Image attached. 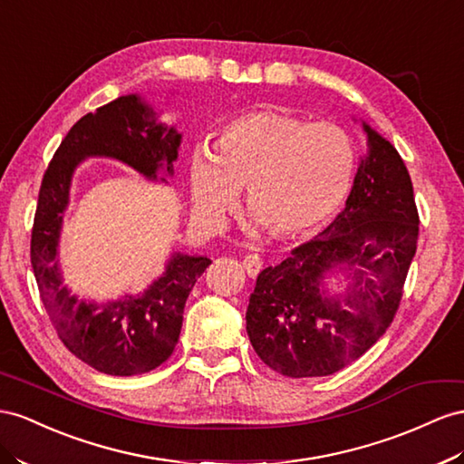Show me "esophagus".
I'll return each instance as SVG.
<instances>
[{
    "label": "esophagus",
    "mask_w": 464,
    "mask_h": 464,
    "mask_svg": "<svg viewBox=\"0 0 464 464\" xmlns=\"http://www.w3.org/2000/svg\"><path fill=\"white\" fill-rule=\"evenodd\" d=\"M242 266L246 269V273L249 275V277H257V273L261 271V266L263 261L257 254H247L244 259H242Z\"/></svg>",
    "instance_id": "esophagus-1"
}]
</instances>
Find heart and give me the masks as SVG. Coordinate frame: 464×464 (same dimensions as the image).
Here are the masks:
<instances>
[{"label":"heart","mask_w":464,"mask_h":464,"mask_svg":"<svg viewBox=\"0 0 464 464\" xmlns=\"http://www.w3.org/2000/svg\"><path fill=\"white\" fill-rule=\"evenodd\" d=\"M357 152L352 134L335 122L286 111L236 115L218 129L212 148H195L191 193L198 215L218 224L247 185L246 205L277 237L325 227L352 191Z\"/></svg>","instance_id":"b5f03b06"}]
</instances>
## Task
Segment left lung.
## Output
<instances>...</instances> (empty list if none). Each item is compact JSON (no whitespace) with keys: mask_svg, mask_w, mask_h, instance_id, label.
<instances>
[{"mask_svg":"<svg viewBox=\"0 0 464 464\" xmlns=\"http://www.w3.org/2000/svg\"><path fill=\"white\" fill-rule=\"evenodd\" d=\"M361 160L342 215L318 237L257 275L246 330L256 353L285 377H328L379 342L392 324L418 244V208L396 148L362 122ZM345 268L354 283L325 297L323 275Z\"/></svg>","mask_w":464,"mask_h":464,"instance_id":"left-lung-1","label":"left lung"}]
</instances>
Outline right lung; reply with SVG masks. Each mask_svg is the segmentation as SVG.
I'll return each mask as SVG.
<instances>
[{
  "instance_id": "add662e5",
  "label": "right lung",
  "mask_w": 464,
  "mask_h": 464,
  "mask_svg": "<svg viewBox=\"0 0 464 464\" xmlns=\"http://www.w3.org/2000/svg\"><path fill=\"white\" fill-rule=\"evenodd\" d=\"M152 107L122 95L82 117L58 146L44 171L31 232V263L41 300L70 352L99 372L132 377L161 365L179 340L183 308L208 257L173 254L164 277L139 296L95 304L80 300L62 283L58 237L68 207L72 173L90 156L115 158L156 179L171 175L181 134L156 122Z\"/></svg>"
}]
</instances>
